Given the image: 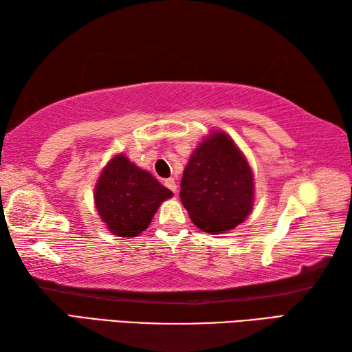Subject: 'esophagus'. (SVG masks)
Instances as JSON below:
<instances>
[{"instance_id": "esophagus-1", "label": "esophagus", "mask_w": 352, "mask_h": 352, "mask_svg": "<svg viewBox=\"0 0 352 352\" xmlns=\"http://www.w3.org/2000/svg\"><path fill=\"white\" fill-rule=\"evenodd\" d=\"M164 186H166L169 190L177 193V183H175L174 178H168V180H164Z\"/></svg>"}]
</instances>
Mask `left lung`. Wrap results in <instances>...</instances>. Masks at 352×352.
I'll use <instances>...</instances> for the list:
<instances>
[{
  "label": "left lung",
  "instance_id": "1",
  "mask_svg": "<svg viewBox=\"0 0 352 352\" xmlns=\"http://www.w3.org/2000/svg\"><path fill=\"white\" fill-rule=\"evenodd\" d=\"M180 198L192 222L210 234L236 228L252 212V169L226 131H210L193 149L183 170Z\"/></svg>",
  "mask_w": 352,
  "mask_h": 352
}]
</instances>
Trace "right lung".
Returning a JSON list of instances; mask_svg holds the SVG:
<instances>
[{
	"mask_svg": "<svg viewBox=\"0 0 352 352\" xmlns=\"http://www.w3.org/2000/svg\"><path fill=\"white\" fill-rule=\"evenodd\" d=\"M174 197L151 172L140 169L124 153L111 157L94 189L95 207L110 233L136 237L151 223L163 201Z\"/></svg>",
	"mask_w": 352,
	"mask_h": 352,
	"instance_id": "1",
	"label": "right lung"
}]
</instances>
